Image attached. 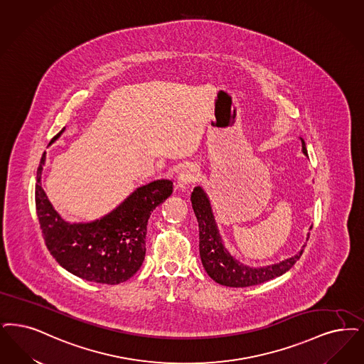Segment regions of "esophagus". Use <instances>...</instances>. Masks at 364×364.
Returning a JSON list of instances; mask_svg holds the SVG:
<instances>
[{
  "label": "esophagus",
  "instance_id": "34e87169",
  "mask_svg": "<svg viewBox=\"0 0 364 364\" xmlns=\"http://www.w3.org/2000/svg\"><path fill=\"white\" fill-rule=\"evenodd\" d=\"M198 177L196 169L193 166H186L177 177V186L180 189H186L189 184H192Z\"/></svg>",
  "mask_w": 364,
  "mask_h": 364
}]
</instances>
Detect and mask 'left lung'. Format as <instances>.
I'll use <instances>...</instances> for the list:
<instances>
[{"mask_svg": "<svg viewBox=\"0 0 364 364\" xmlns=\"http://www.w3.org/2000/svg\"><path fill=\"white\" fill-rule=\"evenodd\" d=\"M302 141V151L307 156L305 141ZM193 213L199 223V252L205 272L213 280L228 287H250L268 282L274 277L286 274L304 253V249L284 262L267 267H247L235 260L222 244L217 223L211 211L210 200L203 189L196 187L191 195ZM309 240V237H307ZM306 245H304L305 247Z\"/></svg>", "mask_w": 364, "mask_h": 364, "instance_id": "8db88e82", "label": "left lung"}]
</instances>
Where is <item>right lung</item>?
<instances>
[{
    "label": "right lung",
    "instance_id": "add662e5",
    "mask_svg": "<svg viewBox=\"0 0 364 364\" xmlns=\"http://www.w3.org/2000/svg\"><path fill=\"white\" fill-rule=\"evenodd\" d=\"M65 127L51 139L57 141ZM46 153L38 168L35 204L46 247L66 271L87 282L119 284L142 265L146 228L151 211L173 192L171 180H157L134 191L112 213L89 223L60 218L44 193L41 177Z\"/></svg>",
    "mask_w": 364,
    "mask_h": 364
}]
</instances>
